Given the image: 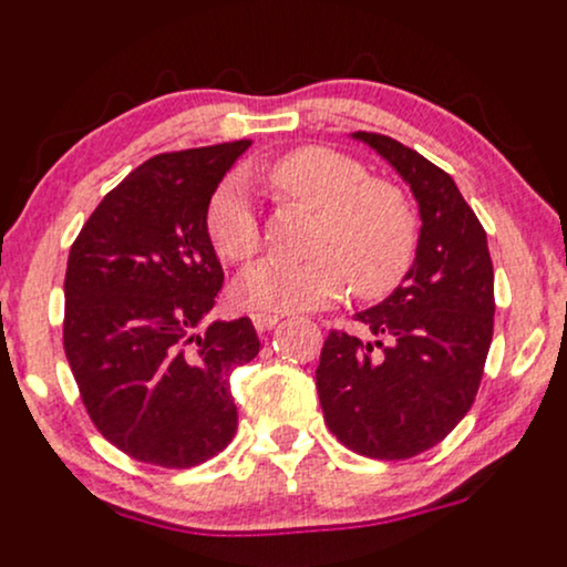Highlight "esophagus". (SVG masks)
Wrapping results in <instances>:
<instances>
[{
	"instance_id": "1",
	"label": "esophagus",
	"mask_w": 567,
	"mask_h": 567,
	"mask_svg": "<svg viewBox=\"0 0 567 567\" xmlns=\"http://www.w3.org/2000/svg\"><path fill=\"white\" fill-rule=\"evenodd\" d=\"M251 321H255V329L259 334H268V331L276 326L281 318L276 316V312H257V316H251Z\"/></svg>"
}]
</instances>
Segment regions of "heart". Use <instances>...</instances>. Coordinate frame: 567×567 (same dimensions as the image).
I'll return each instance as SVG.
<instances>
[{"instance_id":"obj_1","label":"heart","mask_w":567,"mask_h":567,"mask_svg":"<svg viewBox=\"0 0 567 567\" xmlns=\"http://www.w3.org/2000/svg\"><path fill=\"white\" fill-rule=\"evenodd\" d=\"M268 185L286 202L316 212L312 257L302 262L262 259L236 284L255 310H310L344 291L363 299L390 295L416 259L419 219L409 193L369 177L358 158L326 145H305L270 164ZM206 236L225 262L244 265L259 249V225L249 193L228 177L206 209Z\"/></svg>"}]
</instances>
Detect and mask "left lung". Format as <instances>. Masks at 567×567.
<instances>
[{"label":"left lung","mask_w":567,"mask_h":567,"mask_svg":"<svg viewBox=\"0 0 567 567\" xmlns=\"http://www.w3.org/2000/svg\"><path fill=\"white\" fill-rule=\"evenodd\" d=\"M414 190L416 259L403 284L355 321L374 342L329 331L316 371L337 441L369 458H411L467 416L494 337V265L485 230L449 172L377 132H352Z\"/></svg>","instance_id":"obj_1"}]
</instances>
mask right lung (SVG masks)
Segmentation results:
<instances>
[{
	"label": "right lung",
	"mask_w": 567,
	"mask_h": 567,
	"mask_svg": "<svg viewBox=\"0 0 567 567\" xmlns=\"http://www.w3.org/2000/svg\"><path fill=\"white\" fill-rule=\"evenodd\" d=\"M249 140L158 153L92 212L69 251L63 348L105 441L188 470L236 435L230 374L259 352L249 318L198 334L223 289L206 236L219 179Z\"/></svg>",
	"instance_id": "add662e5"
}]
</instances>
